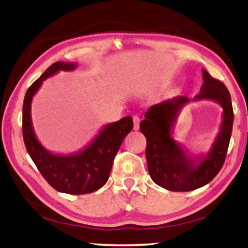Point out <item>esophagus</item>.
Wrapping results in <instances>:
<instances>
[{
	"label": "esophagus",
	"instance_id": "1",
	"mask_svg": "<svg viewBox=\"0 0 248 248\" xmlns=\"http://www.w3.org/2000/svg\"><path fill=\"white\" fill-rule=\"evenodd\" d=\"M140 128V118L138 116H133V129L139 130Z\"/></svg>",
	"mask_w": 248,
	"mask_h": 248
}]
</instances>
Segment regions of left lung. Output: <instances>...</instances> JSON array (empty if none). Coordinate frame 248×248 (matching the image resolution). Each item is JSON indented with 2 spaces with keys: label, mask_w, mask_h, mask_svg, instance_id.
Here are the masks:
<instances>
[{
  "label": "left lung",
  "mask_w": 248,
  "mask_h": 248,
  "mask_svg": "<svg viewBox=\"0 0 248 248\" xmlns=\"http://www.w3.org/2000/svg\"><path fill=\"white\" fill-rule=\"evenodd\" d=\"M203 84L192 99L177 96L151 106L141 121L146 138L145 156L151 178L170 191H190L207 185L223 166L233 127L231 95L223 83L202 69ZM212 100L224 109L219 132L207 154L194 155L172 138L182 108L190 101Z\"/></svg>",
  "instance_id": "left-lung-1"
}]
</instances>
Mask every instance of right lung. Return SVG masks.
<instances>
[{"mask_svg":"<svg viewBox=\"0 0 248 248\" xmlns=\"http://www.w3.org/2000/svg\"><path fill=\"white\" fill-rule=\"evenodd\" d=\"M75 62L58 61L31 84L23 105V137L29 156L45 179L54 189L70 195L91 194L102 188L110 175L112 162L121 143L133 128L130 116L107 124L89 144L78 152L53 153L45 148L37 138L31 121L32 97L43 82L60 71H73Z\"/></svg>","mask_w":248,"mask_h":248,"instance_id":"1","label":"right lung"}]
</instances>
